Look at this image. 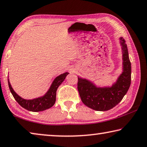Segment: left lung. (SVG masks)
I'll list each match as a JSON object with an SVG mask.
<instances>
[{"label": "left lung", "mask_w": 147, "mask_h": 147, "mask_svg": "<svg viewBox=\"0 0 147 147\" xmlns=\"http://www.w3.org/2000/svg\"><path fill=\"white\" fill-rule=\"evenodd\" d=\"M122 54V71L111 86H98L92 81L78 77V89L83 103L94 110L108 111L119 103L131 84V63L124 39L119 38Z\"/></svg>", "instance_id": "left-lung-1"}]
</instances>
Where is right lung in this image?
Here are the masks:
<instances>
[{"instance_id":"obj_1","label":"right lung","mask_w":147,"mask_h":147,"mask_svg":"<svg viewBox=\"0 0 147 147\" xmlns=\"http://www.w3.org/2000/svg\"><path fill=\"white\" fill-rule=\"evenodd\" d=\"M68 74V72H65V73L57 76L54 79V81H53L49 88L44 96L36 98H34L32 100H26L19 96L13 90L10 83H9V79H8L9 88L10 90L11 93L12 94L13 98L17 101V102L24 109L32 112L42 111L49 109L50 107L53 106L55 101H56L57 88L64 81L66 77Z\"/></svg>"}]
</instances>
